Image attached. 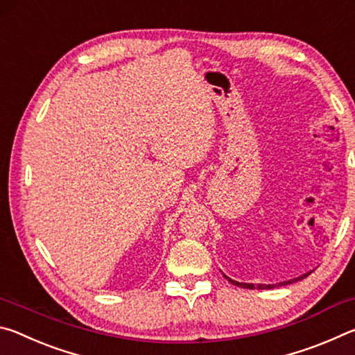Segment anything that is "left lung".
Masks as SVG:
<instances>
[{"mask_svg": "<svg viewBox=\"0 0 355 355\" xmlns=\"http://www.w3.org/2000/svg\"><path fill=\"white\" fill-rule=\"evenodd\" d=\"M311 272V271H310ZM310 272H305V274H302V275H299V277H294V279H291V280H286V282H280V284H269V285H264V284H258V285H254V284H239V282H236V280H232L230 277H227V275H224V277L230 282V284H233V285H236V286H241V288H249V290H272V288H277V286H284V285H290V284H294V282H299V280H302V279H305V277H309L310 275Z\"/></svg>", "mask_w": 355, "mask_h": 355, "instance_id": "1", "label": "left lung"}]
</instances>
